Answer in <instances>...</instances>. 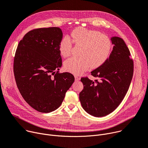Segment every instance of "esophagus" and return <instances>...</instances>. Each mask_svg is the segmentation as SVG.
I'll return each instance as SVG.
<instances>
[{
	"label": "esophagus",
	"instance_id": "esophagus-1",
	"mask_svg": "<svg viewBox=\"0 0 148 148\" xmlns=\"http://www.w3.org/2000/svg\"><path fill=\"white\" fill-rule=\"evenodd\" d=\"M74 77H75V81H76V82H78V81H79V80L80 79V78L78 77L77 76L75 75Z\"/></svg>",
	"mask_w": 148,
	"mask_h": 148
}]
</instances>
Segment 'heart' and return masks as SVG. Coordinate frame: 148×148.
Here are the masks:
<instances>
[{"label": "heart", "mask_w": 148, "mask_h": 148, "mask_svg": "<svg viewBox=\"0 0 148 148\" xmlns=\"http://www.w3.org/2000/svg\"><path fill=\"white\" fill-rule=\"evenodd\" d=\"M71 39L69 36H64L60 43L59 49L64 57H67L71 53L73 42L82 46L80 57H71L64 62L65 70L72 74H83L90 66L91 68H97L104 64L110 55L111 40L97 31L79 27L71 32Z\"/></svg>", "instance_id": "1"}]
</instances>
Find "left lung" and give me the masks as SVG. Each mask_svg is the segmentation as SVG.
<instances>
[{"mask_svg":"<svg viewBox=\"0 0 148 148\" xmlns=\"http://www.w3.org/2000/svg\"><path fill=\"white\" fill-rule=\"evenodd\" d=\"M113 50L106 61L91 72L99 81L82 77L84 88L79 101L84 110L95 117H103L113 112L122 101L129 88L133 74V61L121 38H111Z\"/></svg>","mask_w":148,"mask_h":148,"instance_id":"left-lung-1","label":"left lung"}]
</instances>
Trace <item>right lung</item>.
<instances>
[{
	"label": "right lung",
	"instance_id": "add662e5",
	"mask_svg": "<svg viewBox=\"0 0 148 148\" xmlns=\"http://www.w3.org/2000/svg\"><path fill=\"white\" fill-rule=\"evenodd\" d=\"M62 38L60 28L33 29L21 40L13 61V72L22 96L30 106L49 113L61 106L74 77L59 73L62 58L59 49Z\"/></svg>",
	"mask_w": 148,
	"mask_h": 148
}]
</instances>
